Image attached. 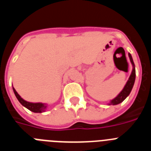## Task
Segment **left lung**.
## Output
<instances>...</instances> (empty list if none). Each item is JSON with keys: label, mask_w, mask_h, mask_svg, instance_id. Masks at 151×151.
Returning a JSON list of instances; mask_svg holds the SVG:
<instances>
[{"label": "left lung", "mask_w": 151, "mask_h": 151, "mask_svg": "<svg viewBox=\"0 0 151 151\" xmlns=\"http://www.w3.org/2000/svg\"><path fill=\"white\" fill-rule=\"evenodd\" d=\"M129 59H130L131 63H132V64L133 66V69L132 72V74H131L130 77H129V80H128L127 83L125 84V87L122 89V91L119 94V95L117 96L116 97H115L114 99L112 100V101H110L109 105H116L119 104H120L121 102H122V101L129 95L132 89L133 85H134V80H135V68H134V62H133L132 57V55H131L130 54H129Z\"/></svg>", "instance_id": "8db88e82"}]
</instances>
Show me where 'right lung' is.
Returning <instances> with one entry per match:
<instances>
[{
  "mask_svg": "<svg viewBox=\"0 0 151 151\" xmlns=\"http://www.w3.org/2000/svg\"><path fill=\"white\" fill-rule=\"evenodd\" d=\"M13 90L17 98L19 101V103L22 106L27 108L28 110H31L32 112H34V113H42V112H45V110L47 109V105L45 104H41V103H30L24 101L22 97L19 95L18 93H17L14 88H13Z\"/></svg>",
  "mask_w": 151,
  "mask_h": 151,
  "instance_id": "right-lung-1",
  "label": "right lung"
}]
</instances>
